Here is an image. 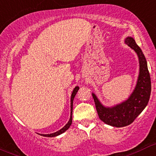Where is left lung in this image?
I'll list each match as a JSON object with an SVG mask.
<instances>
[{
	"instance_id": "1",
	"label": "left lung",
	"mask_w": 156,
	"mask_h": 156,
	"mask_svg": "<svg viewBox=\"0 0 156 156\" xmlns=\"http://www.w3.org/2000/svg\"><path fill=\"white\" fill-rule=\"evenodd\" d=\"M125 43L135 51L140 63V73L133 92L126 101L111 108L102 105L96 95L92 94L101 121L116 127H125L132 124L146 107L151 94L150 75L143 51L132 37L126 38Z\"/></svg>"
}]
</instances>
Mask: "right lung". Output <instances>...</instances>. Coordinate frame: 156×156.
<instances>
[{"mask_svg": "<svg viewBox=\"0 0 156 156\" xmlns=\"http://www.w3.org/2000/svg\"><path fill=\"white\" fill-rule=\"evenodd\" d=\"M79 86H76L73 89V92H72V95H71V98H70V120H69L68 123L63 127L62 129H61L60 130L57 131V132L53 133H50V134H40L41 136H46V137H53V136H57L60 135V134L63 133L64 132H65L69 127H70L72 124V113H73V98H74L75 95H76V92H78L79 90Z\"/></svg>", "mask_w": 156, "mask_h": 156, "instance_id": "obj_1", "label": "right lung"}]
</instances>
